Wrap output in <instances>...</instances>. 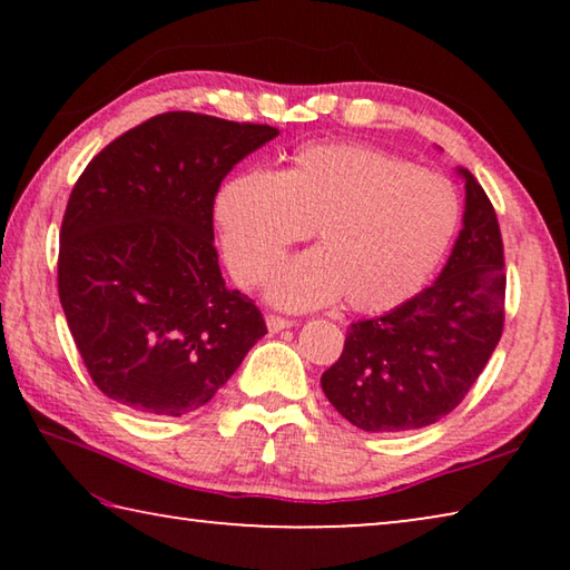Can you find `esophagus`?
<instances>
[{"label":"esophagus","mask_w":570,"mask_h":570,"mask_svg":"<svg viewBox=\"0 0 570 570\" xmlns=\"http://www.w3.org/2000/svg\"><path fill=\"white\" fill-rule=\"evenodd\" d=\"M266 326H268V332H284V330H292L294 326V322H288V320H284V316H276V314H268L266 316Z\"/></svg>","instance_id":"34e87169"}]
</instances>
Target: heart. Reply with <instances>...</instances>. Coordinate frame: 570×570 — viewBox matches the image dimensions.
<instances>
[{"label": "heart", "instance_id": "1", "mask_svg": "<svg viewBox=\"0 0 570 570\" xmlns=\"http://www.w3.org/2000/svg\"><path fill=\"white\" fill-rule=\"evenodd\" d=\"M220 248L238 284H262L288 246L314 228L320 246L288 258L268 282L286 308L380 314L407 302L445 256L460 198L435 170L366 146H304L278 173L228 178L214 200Z\"/></svg>", "mask_w": 570, "mask_h": 570}]
</instances>
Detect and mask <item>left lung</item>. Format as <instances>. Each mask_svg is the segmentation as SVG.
I'll return each mask as SVG.
<instances>
[{"label":"left lung","mask_w":570,"mask_h":570,"mask_svg":"<svg viewBox=\"0 0 570 570\" xmlns=\"http://www.w3.org/2000/svg\"><path fill=\"white\" fill-rule=\"evenodd\" d=\"M465 214L445 268L392 312L350 326L322 374L326 400L366 432L435 424L458 407L495 352L505 320V262L495 208L468 168Z\"/></svg>","instance_id":"left-lung-1"}]
</instances>
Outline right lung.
Returning a JSON list of instances; mask_svg holds the SVG:
<instances>
[{
	"mask_svg": "<svg viewBox=\"0 0 570 570\" xmlns=\"http://www.w3.org/2000/svg\"><path fill=\"white\" fill-rule=\"evenodd\" d=\"M278 135L272 125L163 112L90 160L67 200L57 286L92 382L130 410L204 407L266 334L220 276V180Z\"/></svg>",
	"mask_w": 570,
	"mask_h": 570,
	"instance_id": "1",
	"label": "right lung"
}]
</instances>
